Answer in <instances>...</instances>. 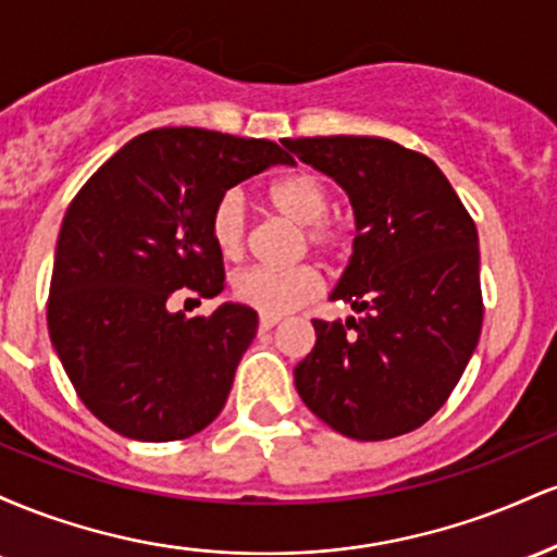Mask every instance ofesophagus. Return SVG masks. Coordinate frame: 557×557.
Returning <instances> with one entry per match:
<instances>
[{
  "label": "esophagus",
  "mask_w": 557,
  "mask_h": 557,
  "mask_svg": "<svg viewBox=\"0 0 557 557\" xmlns=\"http://www.w3.org/2000/svg\"><path fill=\"white\" fill-rule=\"evenodd\" d=\"M277 322H280V317H267V314H261V317H259V330H272Z\"/></svg>",
  "instance_id": "1"
}]
</instances>
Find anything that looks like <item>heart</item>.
Segmentation results:
<instances>
[{"mask_svg": "<svg viewBox=\"0 0 557 557\" xmlns=\"http://www.w3.org/2000/svg\"><path fill=\"white\" fill-rule=\"evenodd\" d=\"M270 207L293 225L304 227L306 243L317 251H337L345 233L337 220H332V188L322 175L300 170L270 188ZM212 238L222 257H238L246 238V209L238 190H230L216 201L212 212ZM322 287V277L314 267L300 264L290 270L274 267H248L235 274L233 296L240 304L267 317H283L311 300Z\"/></svg>", "mask_w": 557, "mask_h": 557, "instance_id": "heart-1", "label": "heart"}]
</instances>
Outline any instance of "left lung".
<instances>
[{
  "label": "left lung",
  "instance_id": "left-lung-1",
  "mask_svg": "<svg viewBox=\"0 0 557 557\" xmlns=\"http://www.w3.org/2000/svg\"><path fill=\"white\" fill-rule=\"evenodd\" d=\"M348 194L354 253L330 300L356 317L314 319L300 400L350 440L424 424L461 380L482 332L476 225L430 157L374 136L285 138Z\"/></svg>",
  "mask_w": 557,
  "mask_h": 557
}]
</instances>
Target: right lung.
I'll return each mask as SVG.
<instances>
[{
    "label": "right lung",
    "mask_w": 557,
    "mask_h": 557,
    "mask_svg": "<svg viewBox=\"0 0 557 557\" xmlns=\"http://www.w3.org/2000/svg\"><path fill=\"white\" fill-rule=\"evenodd\" d=\"M290 162L267 138L159 127L127 140L78 190L57 240L47 319L75 393L101 424L170 443L220 417L257 311L227 300L185 317L170 311V296H220L216 201Z\"/></svg>",
    "instance_id": "add662e5"
}]
</instances>
